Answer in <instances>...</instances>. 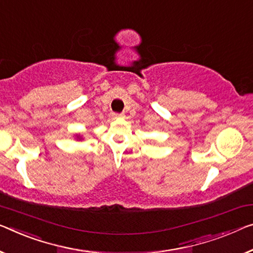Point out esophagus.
I'll use <instances>...</instances> for the list:
<instances>
[{
  "label": "esophagus",
  "instance_id": "34e87169",
  "mask_svg": "<svg viewBox=\"0 0 253 253\" xmlns=\"http://www.w3.org/2000/svg\"><path fill=\"white\" fill-rule=\"evenodd\" d=\"M112 116H113L114 119H118V118H122L123 116V113H113L112 114Z\"/></svg>",
  "mask_w": 253,
  "mask_h": 253
}]
</instances>
